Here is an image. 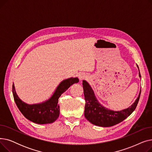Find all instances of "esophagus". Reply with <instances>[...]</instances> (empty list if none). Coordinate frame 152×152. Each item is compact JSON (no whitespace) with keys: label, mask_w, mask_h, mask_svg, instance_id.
<instances>
[{"label":"esophagus","mask_w":152,"mask_h":152,"mask_svg":"<svg viewBox=\"0 0 152 152\" xmlns=\"http://www.w3.org/2000/svg\"><path fill=\"white\" fill-rule=\"evenodd\" d=\"M79 79H80V80H82V79H84L85 76L84 75H79Z\"/></svg>","instance_id":"esophagus-1"}]
</instances>
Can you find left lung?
<instances>
[{
	"instance_id": "8db88e82",
	"label": "left lung",
	"mask_w": 152,
	"mask_h": 152,
	"mask_svg": "<svg viewBox=\"0 0 152 152\" xmlns=\"http://www.w3.org/2000/svg\"><path fill=\"white\" fill-rule=\"evenodd\" d=\"M139 69L138 65H137ZM139 77H141L140 71ZM84 95L86 101L84 116L92 124L101 127H110L121 123L131 115L139 102L141 91L133 104L121 111H113L103 107L98 102L91 87L87 81H83Z\"/></svg>"
}]
</instances>
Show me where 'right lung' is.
<instances>
[{
  "instance_id": "right-lung-1",
  "label": "right lung",
  "mask_w": 152,
  "mask_h": 152,
  "mask_svg": "<svg viewBox=\"0 0 152 152\" xmlns=\"http://www.w3.org/2000/svg\"><path fill=\"white\" fill-rule=\"evenodd\" d=\"M79 82L77 77H70L61 81L56 89L52 97L44 102L37 104L29 105L23 102L18 97L13 84L12 92L14 100L18 109L29 121L40 124L53 123L60 115L58 99L69 87Z\"/></svg>"
}]
</instances>
